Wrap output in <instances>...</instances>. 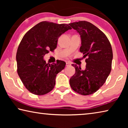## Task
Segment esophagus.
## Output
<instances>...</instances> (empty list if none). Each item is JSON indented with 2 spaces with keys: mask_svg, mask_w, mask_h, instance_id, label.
<instances>
[{
  "mask_svg": "<svg viewBox=\"0 0 128 128\" xmlns=\"http://www.w3.org/2000/svg\"><path fill=\"white\" fill-rule=\"evenodd\" d=\"M70 62H66V66H70Z\"/></svg>",
  "mask_w": 128,
  "mask_h": 128,
  "instance_id": "1",
  "label": "esophagus"
}]
</instances>
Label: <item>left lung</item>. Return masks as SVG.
<instances>
[{
  "label": "left lung",
  "mask_w": 128,
  "mask_h": 128,
  "mask_svg": "<svg viewBox=\"0 0 128 128\" xmlns=\"http://www.w3.org/2000/svg\"><path fill=\"white\" fill-rule=\"evenodd\" d=\"M81 36L80 51L88 58L85 70L72 64L75 74L69 80L70 87L83 95L92 94L102 86L111 70L113 52L109 40L101 30L85 21L69 24Z\"/></svg>",
  "instance_id": "8db88e82"
}]
</instances>
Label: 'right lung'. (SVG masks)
Wrapping results in <instances>:
<instances>
[{"label": "right lung", "mask_w": 128, "mask_h": 128, "mask_svg": "<svg viewBox=\"0 0 128 128\" xmlns=\"http://www.w3.org/2000/svg\"><path fill=\"white\" fill-rule=\"evenodd\" d=\"M71 29L68 24L42 21L24 36L16 54L17 73L32 94L44 95L54 88L56 75L66 63L58 60L56 64H48L43 57L56 48L58 38Z\"/></svg>", "instance_id": "obj_1"}]
</instances>
